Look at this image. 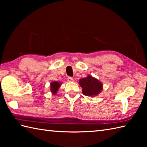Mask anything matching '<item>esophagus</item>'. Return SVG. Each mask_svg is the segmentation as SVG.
Segmentation results:
<instances>
[{
    "label": "esophagus",
    "instance_id": "34e87169",
    "mask_svg": "<svg viewBox=\"0 0 147 147\" xmlns=\"http://www.w3.org/2000/svg\"><path fill=\"white\" fill-rule=\"evenodd\" d=\"M67 81L69 82H73V81H74V80H73V78L72 77H71V76H69V77H68L67 78Z\"/></svg>",
    "mask_w": 147,
    "mask_h": 147
}]
</instances>
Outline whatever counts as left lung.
<instances>
[{"label": "left lung", "instance_id": "left-lung-1", "mask_svg": "<svg viewBox=\"0 0 147 147\" xmlns=\"http://www.w3.org/2000/svg\"><path fill=\"white\" fill-rule=\"evenodd\" d=\"M80 86L82 87V92L85 96H94L97 95L102 90V85L98 80L88 76L80 80Z\"/></svg>", "mask_w": 147, "mask_h": 147}]
</instances>
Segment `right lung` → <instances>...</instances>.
<instances>
[{
	"label": "right lung",
	"instance_id": "add662e5",
	"mask_svg": "<svg viewBox=\"0 0 147 147\" xmlns=\"http://www.w3.org/2000/svg\"><path fill=\"white\" fill-rule=\"evenodd\" d=\"M59 86H60V83H58L57 82H52L51 84V92H53L54 94H55L56 92H57V90L59 89Z\"/></svg>",
	"mask_w": 147,
	"mask_h": 147
}]
</instances>
